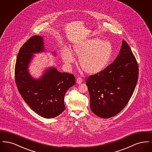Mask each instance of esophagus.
<instances>
[{
  "label": "esophagus",
  "instance_id": "34e87169",
  "mask_svg": "<svg viewBox=\"0 0 152 152\" xmlns=\"http://www.w3.org/2000/svg\"><path fill=\"white\" fill-rule=\"evenodd\" d=\"M83 82V79L81 78V77H78L77 79H76V83L77 84H80Z\"/></svg>",
  "mask_w": 152,
  "mask_h": 152
}]
</instances>
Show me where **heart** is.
Segmentation results:
<instances>
[{
  "instance_id": "1",
  "label": "heart",
  "mask_w": 152,
  "mask_h": 152,
  "mask_svg": "<svg viewBox=\"0 0 152 152\" xmlns=\"http://www.w3.org/2000/svg\"><path fill=\"white\" fill-rule=\"evenodd\" d=\"M73 51L79 58V64L82 69L87 74L96 75L108 66L112 57L113 48L107 40L92 37L75 44ZM61 56L66 64L75 61L72 52L68 48L63 50Z\"/></svg>"
}]
</instances>
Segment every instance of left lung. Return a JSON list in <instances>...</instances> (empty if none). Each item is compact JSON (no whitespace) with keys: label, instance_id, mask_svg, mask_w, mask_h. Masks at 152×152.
Segmentation results:
<instances>
[{"label":"left lung","instance_id":"1","mask_svg":"<svg viewBox=\"0 0 152 152\" xmlns=\"http://www.w3.org/2000/svg\"><path fill=\"white\" fill-rule=\"evenodd\" d=\"M138 77L137 62L129 45L123 40L115 61L86 80L91 110L103 118L118 114L129 101Z\"/></svg>","mask_w":152,"mask_h":152}]
</instances>
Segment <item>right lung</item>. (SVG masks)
I'll list each match as a JSON object with an SVG mask.
<instances>
[{
	"label": "right lung",
	"mask_w": 152,
	"mask_h": 152,
	"mask_svg": "<svg viewBox=\"0 0 152 152\" xmlns=\"http://www.w3.org/2000/svg\"><path fill=\"white\" fill-rule=\"evenodd\" d=\"M43 52L42 36H32L23 44L16 61L15 83L22 98L32 110L44 118H52L65 110L64 96L75 85V79L72 74L58 72L55 67L45 70L38 79L33 77L28 70L30 63L34 53Z\"/></svg>",
	"instance_id": "obj_1"
}]
</instances>
